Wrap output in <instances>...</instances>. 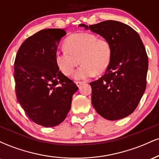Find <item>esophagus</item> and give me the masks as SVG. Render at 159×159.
Here are the masks:
<instances>
[{
    "mask_svg": "<svg viewBox=\"0 0 159 159\" xmlns=\"http://www.w3.org/2000/svg\"><path fill=\"white\" fill-rule=\"evenodd\" d=\"M84 83V81H76V82H75L76 85H77L78 87H81V86L82 84H83Z\"/></svg>",
    "mask_w": 159,
    "mask_h": 159,
    "instance_id": "esophagus-1",
    "label": "esophagus"
}]
</instances>
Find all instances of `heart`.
I'll return each mask as SVG.
<instances>
[{
  "label": "heart",
  "mask_w": 159,
  "mask_h": 159,
  "mask_svg": "<svg viewBox=\"0 0 159 159\" xmlns=\"http://www.w3.org/2000/svg\"><path fill=\"white\" fill-rule=\"evenodd\" d=\"M66 49L55 53V63L63 75H71L80 62L75 74V79H87L96 73L105 72L110 66L112 49L105 39L86 32L71 34L64 41Z\"/></svg>",
  "instance_id": "1"
}]
</instances>
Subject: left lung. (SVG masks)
<instances>
[{"label": "left lung", "mask_w": 159, "mask_h": 159, "mask_svg": "<svg viewBox=\"0 0 159 159\" xmlns=\"http://www.w3.org/2000/svg\"><path fill=\"white\" fill-rule=\"evenodd\" d=\"M79 26L102 36L112 49L105 75L90 83L93 107L108 120L123 119L135 110L146 90L148 57L142 40L134 29L117 21Z\"/></svg>", "instance_id": "obj_1"}]
</instances>
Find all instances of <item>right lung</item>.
Returning <instances> with one entry per match:
<instances>
[{
  "label": "right lung",
  "instance_id": "right-lung-1",
  "mask_svg": "<svg viewBox=\"0 0 159 159\" xmlns=\"http://www.w3.org/2000/svg\"><path fill=\"white\" fill-rule=\"evenodd\" d=\"M64 29H45L28 37L18 51L14 78L18 101L32 121L44 127L61 124L78 87L55 63Z\"/></svg>",
  "mask_w": 159,
  "mask_h": 159
}]
</instances>
